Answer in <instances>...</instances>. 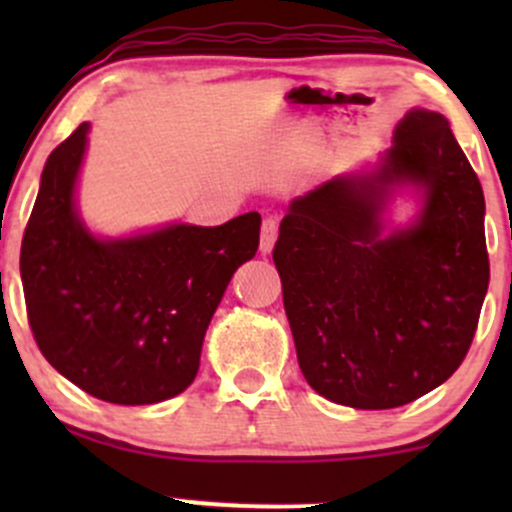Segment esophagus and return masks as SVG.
Segmentation results:
<instances>
[{
    "label": "esophagus",
    "mask_w": 512,
    "mask_h": 512,
    "mask_svg": "<svg viewBox=\"0 0 512 512\" xmlns=\"http://www.w3.org/2000/svg\"><path fill=\"white\" fill-rule=\"evenodd\" d=\"M276 233H279V223H276L274 219H264L262 221V236H260V252H262V255H267V252L274 248Z\"/></svg>",
    "instance_id": "obj_1"
}]
</instances>
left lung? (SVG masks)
I'll list each match as a JSON object with an SVG mask.
<instances>
[{"label":"left lung","mask_w":512,"mask_h":512,"mask_svg":"<svg viewBox=\"0 0 512 512\" xmlns=\"http://www.w3.org/2000/svg\"><path fill=\"white\" fill-rule=\"evenodd\" d=\"M399 186L422 209L384 233ZM484 192L440 113L411 108L370 170L289 204L274 245L298 366L317 395L395 409L460 368L489 289Z\"/></svg>","instance_id":"8db88e82"}]
</instances>
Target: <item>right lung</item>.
I'll return each mask as SVG.
<instances>
[{"mask_svg": "<svg viewBox=\"0 0 512 512\" xmlns=\"http://www.w3.org/2000/svg\"><path fill=\"white\" fill-rule=\"evenodd\" d=\"M88 129L81 122L40 175L21 243L28 322L50 366L88 395L156 404L195 380L223 291L260 245L262 216L93 236L76 209Z\"/></svg>", "mask_w": 512, "mask_h": 512, "instance_id": "1", "label": "right lung"}]
</instances>
